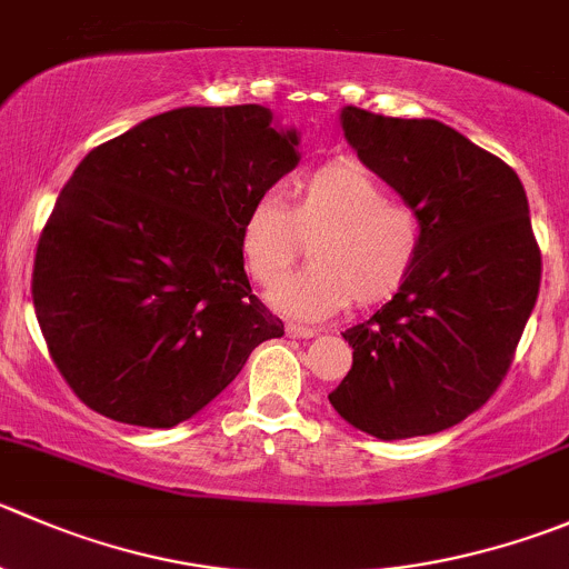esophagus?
Listing matches in <instances>:
<instances>
[{
  "label": "esophagus",
  "instance_id": "34e87169",
  "mask_svg": "<svg viewBox=\"0 0 569 569\" xmlns=\"http://www.w3.org/2000/svg\"><path fill=\"white\" fill-rule=\"evenodd\" d=\"M286 333H289L291 339H313V336H317V330L302 328V325H286Z\"/></svg>",
  "mask_w": 569,
  "mask_h": 569
}]
</instances>
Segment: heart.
<instances>
[{
  "label": "heart",
  "instance_id": "obj_1",
  "mask_svg": "<svg viewBox=\"0 0 569 569\" xmlns=\"http://www.w3.org/2000/svg\"><path fill=\"white\" fill-rule=\"evenodd\" d=\"M312 241V267L284 272ZM239 250L258 286H274L272 306L297 319H322L356 300H391L419 261L422 219L408 202L389 200L378 174L336 161L295 180L289 202L261 197L239 228Z\"/></svg>",
  "mask_w": 569,
  "mask_h": 569
}]
</instances>
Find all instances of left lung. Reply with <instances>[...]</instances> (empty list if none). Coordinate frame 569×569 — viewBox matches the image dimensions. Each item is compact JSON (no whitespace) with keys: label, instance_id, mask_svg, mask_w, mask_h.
<instances>
[{"label":"left lung","instance_id":"obj_1","mask_svg":"<svg viewBox=\"0 0 569 569\" xmlns=\"http://www.w3.org/2000/svg\"><path fill=\"white\" fill-rule=\"evenodd\" d=\"M341 130L419 213L422 250L408 283L341 333L352 367L328 400L383 442L439 433L495 395L537 302L542 256L526 189L509 163L437 119L347 104Z\"/></svg>","mask_w":569,"mask_h":569}]
</instances>
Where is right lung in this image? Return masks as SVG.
I'll return each instance as SVG.
<instances>
[{
  "label": "right lung",
  "mask_w": 569,
  "mask_h": 569,
  "mask_svg": "<svg viewBox=\"0 0 569 569\" xmlns=\"http://www.w3.org/2000/svg\"><path fill=\"white\" fill-rule=\"evenodd\" d=\"M297 144L263 104H191L82 158L38 239L32 306L88 408L172 428L283 336L252 295L239 228L300 163Z\"/></svg>",
  "instance_id": "right-lung-1"
}]
</instances>
